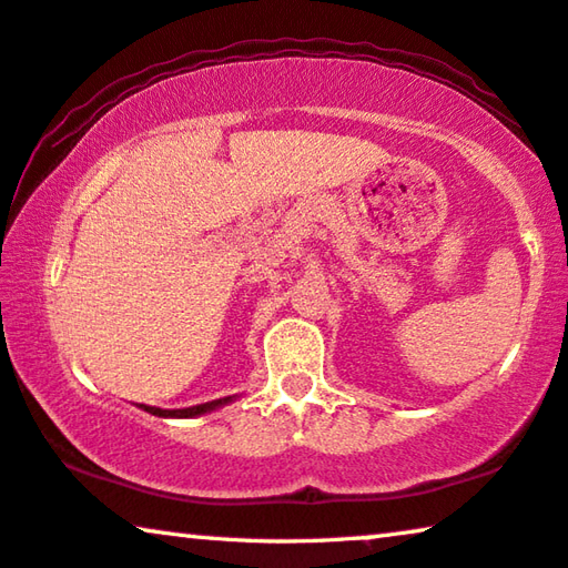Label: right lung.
<instances>
[{
  "label": "right lung",
  "instance_id": "obj_1",
  "mask_svg": "<svg viewBox=\"0 0 568 568\" xmlns=\"http://www.w3.org/2000/svg\"><path fill=\"white\" fill-rule=\"evenodd\" d=\"M234 397H219V400H211V403H201V405H191V408H178V410H163V408H152V405H140L142 410L152 413V416L158 418H193V416H203V413H211L216 408H222V405L232 403Z\"/></svg>",
  "mask_w": 568,
  "mask_h": 568
}]
</instances>
